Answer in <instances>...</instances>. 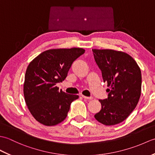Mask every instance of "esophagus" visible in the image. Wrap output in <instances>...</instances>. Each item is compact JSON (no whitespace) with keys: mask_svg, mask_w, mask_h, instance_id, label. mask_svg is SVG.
<instances>
[{"mask_svg":"<svg viewBox=\"0 0 155 155\" xmlns=\"http://www.w3.org/2000/svg\"><path fill=\"white\" fill-rule=\"evenodd\" d=\"M82 97H83V98H84V99H87V100H91V99H93V97H85V96H84V95H82Z\"/></svg>","mask_w":155,"mask_h":155,"instance_id":"1","label":"esophagus"}]
</instances>
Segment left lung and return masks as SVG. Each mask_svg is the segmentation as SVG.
I'll return each instance as SVG.
<instances>
[{
	"label": "left lung",
	"instance_id": "obj_1",
	"mask_svg": "<svg viewBox=\"0 0 155 155\" xmlns=\"http://www.w3.org/2000/svg\"><path fill=\"white\" fill-rule=\"evenodd\" d=\"M94 60L107 83L108 98L99 100L101 110L94 115L99 123L114 125L124 121L135 108L141 94L140 69L124 52L93 49Z\"/></svg>",
	"mask_w": 155,
	"mask_h": 155
}]
</instances>
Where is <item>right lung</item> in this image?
<instances>
[{"label": "right lung", "instance_id": "obj_1", "mask_svg": "<svg viewBox=\"0 0 155 155\" xmlns=\"http://www.w3.org/2000/svg\"><path fill=\"white\" fill-rule=\"evenodd\" d=\"M81 48L50 49L35 58L25 77V100L31 114L45 126H54L67 116L71 103L78 95L59 91L56 84L67 77L71 65L84 53Z\"/></svg>", "mask_w": 155, "mask_h": 155}]
</instances>
